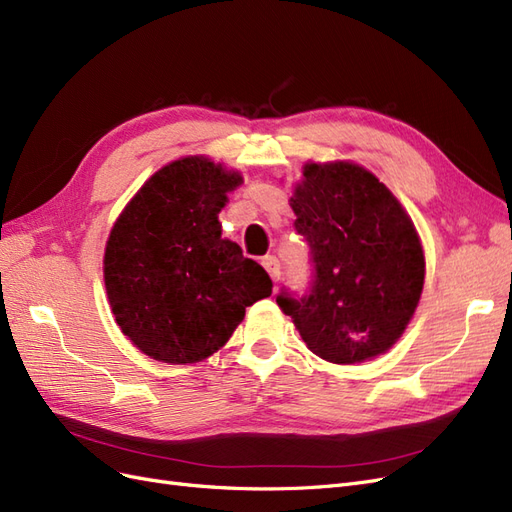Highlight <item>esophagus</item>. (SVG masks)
Returning a JSON list of instances; mask_svg holds the SVG:
<instances>
[{"instance_id": "esophagus-1", "label": "esophagus", "mask_w": 512, "mask_h": 512, "mask_svg": "<svg viewBox=\"0 0 512 512\" xmlns=\"http://www.w3.org/2000/svg\"><path fill=\"white\" fill-rule=\"evenodd\" d=\"M262 267L267 269V273H269V277H271L273 282H280V277H282L280 260H277L275 256H265V258H262Z\"/></svg>"}]
</instances>
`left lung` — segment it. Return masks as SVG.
Instances as JSON below:
<instances>
[{"mask_svg": "<svg viewBox=\"0 0 512 512\" xmlns=\"http://www.w3.org/2000/svg\"><path fill=\"white\" fill-rule=\"evenodd\" d=\"M303 177L290 207L312 280L303 294L282 288L277 305L322 359L361 363L408 327L425 282L423 247L397 198L359 164H307Z\"/></svg>", "mask_w": 512, "mask_h": 512, "instance_id": "1", "label": "left lung"}]
</instances>
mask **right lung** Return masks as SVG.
<instances>
[{"mask_svg":"<svg viewBox=\"0 0 512 512\" xmlns=\"http://www.w3.org/2000/svg\"><path fill=\"white\" fill-rule=\"evenodd\" d=\"M241 183L207 158L160 168L123 209L104 254L115 320L156 361L185 365L220 350L271 280L222 239L218 213Z\"/></svg>","mask_w":512,"mask_h":512,"instance_id":"1","label":"right lung"}]
</instances>
